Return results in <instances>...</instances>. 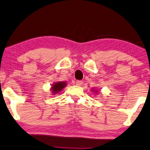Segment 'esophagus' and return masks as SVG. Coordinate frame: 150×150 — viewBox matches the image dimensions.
<instances>
[{
    "mask_svg": "<svg viewBox=\"0 0 150 150\" xmlns=\"http://www.w3.org/2000/svg\"><path fill=\"white\" fill-rule=\"evenodd\" d=\"M83 81L81 80H77L76 81V85H77V86H81V84H82Z\"/></svg>",
    "mask_w": 150,
    "mask_h": 150,
    "instance_id": "1",
    "label": "esophagus"
}]
</instances>
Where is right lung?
I'll return each mask as SVG.
<instances>
[{"instance_id": "1", "label": "right lung", "mask_w": 150, "mask_h": 150, "mask_svg": "<svg viewBox=\"0 0 150 150\" xmlns=\"http://www.w3.org/2000/svg\"><path fill=\"white\" fill-rule=\"evenodd\" d=\"M66 83L65 82H57L55 83L53 86H52V92L54 93V94H55L56 93L59 92L62 89H63L64 87L66 86Z\"/></svg>"}]
</instances>
